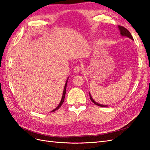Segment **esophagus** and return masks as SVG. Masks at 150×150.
<instances>
[{
  "label": "esophagus",
  "instance_id": "esophagus-1",
  "mask_svg": "<svg viewBox=\"0 0 150 150\" xmlns=\"http://www.w3.org/2000/svg\"><path fill=\"white\" fill-rule=\"evenodd\" d=\"M82 68L83 67L80 66H76L74 67V71L76 72V73H78V72H79L81 70H82Z\"/></svg>",
  "mask_w": 150,
  "mask_h": 150
}]
</instances>
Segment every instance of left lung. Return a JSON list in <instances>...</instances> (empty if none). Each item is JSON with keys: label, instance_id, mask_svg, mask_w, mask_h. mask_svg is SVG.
Segmentation results:
<instances>
[{"label": "left lung", "instance_id": "8db88e82", "mask_svg": "<svg viewBox=\"0 0 150 150\" xmlns=\"http://www.w3.org/2000/svg\"><path fill=\"white\" fill-rule=\"evenodd\" d=\"M118 28H119V29H120V33H121V35H122V36H127V37L130 38L131 39L133 40V37H132V35H131V33H129V30H128V29H126L125 28H124V27L121 26V25H119ZM89 96H90L91 100L92 101L93 103H94L95 104H96V105L99 106H101V107H106V106H106V105H102V104H98V103H96V101H94L93 100V99L92 98L91 96V95H90V94H89Z\"/></svg>", "mask_w": 150, "mask_h": 150}]
</instances>
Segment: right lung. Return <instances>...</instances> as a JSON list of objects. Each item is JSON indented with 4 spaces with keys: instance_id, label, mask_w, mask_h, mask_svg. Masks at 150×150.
Masks as SVG:
<instances>
[{
    "instance_id": "add662e5",
    "label": "right lung",
    "mask_w": 150,
    "mask_h": 150,
    "mask_svg": "<svg viewBox=\"0 0 150 150\" xmlns=\"http://www.w3.org/2000/svg\"><path fill=\"white\" fill-rule=\"evenodd\" d=\"M67 80L66 81V84H65V86H64V91H63V94H62V99H61V102H60V103H59V104L58 105V106L55 109V110H52L51 112H54V111H56V110H57L61 106H62V103H63V102H64V98H65V95H66V86H67Z\"/></svg>"
}]
</instances>
